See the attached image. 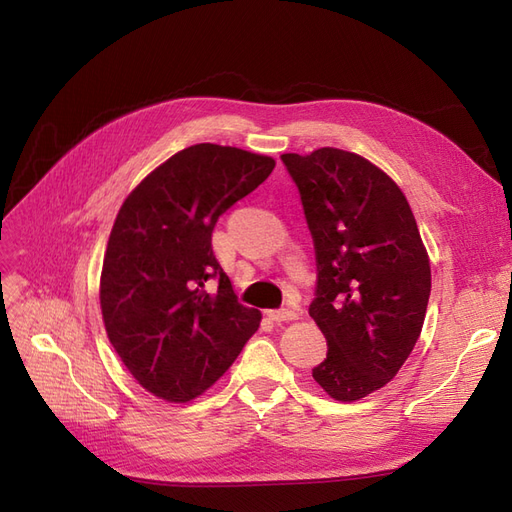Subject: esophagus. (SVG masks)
<instances>
[{"instance_id":"obj_1","label":"esophagus","mask_w":512,"mask_h":512,"mask_svg":"<svg viewBox=\"0 0 512 512\" xmlns=\"http://www.w3.org/2000/svg\"><path fill=\"white\" fill-rule=\"evenodd\" d=\"M297 312L294 309H271L269 318L275 322H290V320H297Z\"/></svg>"}]
</instances>
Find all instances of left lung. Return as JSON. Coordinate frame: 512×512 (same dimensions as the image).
Wrapping results in <instances>:
<instances>
[{"instance_id":"1","label":"left lung","mask_w":512,"mask_h":512,"mask_svg":"<svg viewBox=\"0 0 512 512\" xmlns=\"http://www.w3.org/2000/svg\"><path fill=\"white\" fill-rule=\"evenodd\" d=\"M282 162L316 250L309 316L329 350L312 376L333 399L356 401L395 378L421 335L429 256L404 192L376 164L335 147Z\"/></svg>"}]
</instances>
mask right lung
Instances as JSON below:
<instances>
[{
  "mask_svg": "<svg viewBox=\"0 0 512 512\" xmlns=\"http://www.w3.org/2000/svg\"><path fill=\"white\" fill-rule=\"evenodd\" d=\"M273 168L269 156L200 143L123 200L104 254L100 307L119 359L151 395L170 404L203 395L258 331L262 314L237 301L211 232Z\"/></svg>",
  "mask_w": 512,
  "mask_h": 512,
  "instance_id": "obj_1",
  "label": "right lung"
}]
</instances>
